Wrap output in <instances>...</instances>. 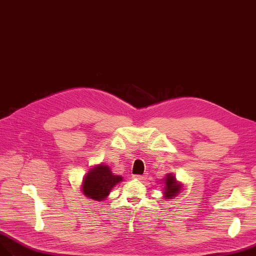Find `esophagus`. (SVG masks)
Returning a JSON list of instances; mask_svg holds the SVG:
<instances>
[{"label":"esophagus","mask_w":256,"mask_h":256,"mask_svg":"<svg viewBox=\"0 0 256 256\" xmlns=\"http://www.w3.org/2000/svg\"><path fill=\"white\" fill-rule=\"evenodd\" d=\"M134 178H136V180H139V181H144V180H145L144 176H139V174H134Z\"/></svg>","instance_id":"obj_1"}]
</instances>
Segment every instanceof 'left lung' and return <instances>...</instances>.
I'll return each mask as SVG.
<instances>
[{"mask_svg":"<svg viewBox=\"0 0 256 256\" xmlns=\"http://www.w3.org/2000/svg\"><path fill=\"white\" fill-rule=\"evenodd\" d=\"M166 188H164V197L166 198H172L178 195V192L181 190V185L178 184L176 181V178L172 174H168L166 178Z\"/></svg>","mask_w":256,"mask_h":256,"instance_id":"left-lung-1","label":"left lung"}]
</instances>
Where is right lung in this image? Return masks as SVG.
Segmentation results:
<instances>
[{
  "label": "right lung",
  "instance_id": "right-lung-1",
  "mask_svg": "<svg viewBox=\"0 0 256 256\" xmlns=\"http://www.w3.org/2000/svg\"><path fill=\"white\" fill-rule=\"evenodd\" d=\"M120 181H122V178L113 174L108 166L99 164L88 171L82 181V190L86 197L102 202Z\"/></svg>",
  "mask_w": 256,
  "mask_h": 256
}]
</instances>
